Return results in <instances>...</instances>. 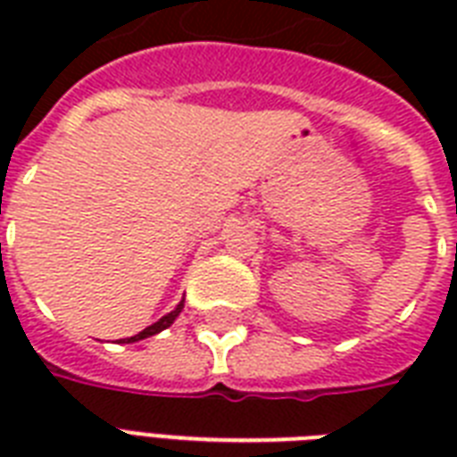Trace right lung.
Masks as SVG:
<instances>
[{
    "label": "right lung",
    "mask_w": 457,
    "mask_h": 457,
    "mask_svg": "<svg viewBox=\"0 0 457 457\" xmlns=\"http://www.w3.org/2000/svg\"><path fill=\"white\" fill-rule=\"evenodd\" d=\"M182 308H185V299L179 301L178 308L175 311H170L168 315H163V318L158 320V322H154V325H149L146 329H142L139 334H135V337H130V339H125V344H132V341H139V339H146V337H154V334L163 332L165 327H170L172 322H175V318H178L179 312H182Z\"/></svg>",
    "instance_id": "right-lung-1"
}]
</instances>
